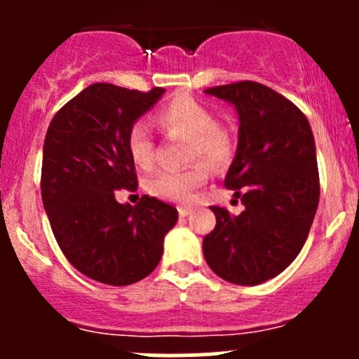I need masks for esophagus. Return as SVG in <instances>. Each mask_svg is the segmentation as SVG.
<instances>
[{
    "label": "esophagus",
    "instance_id": "34e87169",
    "mask_svg": "<svg viewBox=\"0 0 359 359\" xmlns=\"http://www.w3.org/2000/svg\"><path fill=\"white\" fill-rule=\"evenodd\" d=\"M191 213V208H187V206H179V215L180 217H187Z\"/></svg>",
    "mask_w": 359,
    "mask_h": 359
}]
</instances>
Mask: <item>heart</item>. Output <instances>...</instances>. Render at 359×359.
I'll return each instance as SVG.
<instances>
[{
    "label": "heart",
    "instance_id": "obj_1",
    "mask_svg": "<svg viewBox=\"0 0 359 359\" xmlns=\"http://www.w3.org/2000/svg\"><path fill=\"white\" fill-rule=\"evenodd\" d=\"M158 125L166 133L187 139V158H203L180 172H159L147 182V191L165 201L186 203L193 200L198 187L208 180L210 166H222L233 156V135L226 126L215 123L213 112L200 100L179 95L163 106L156 114ZM128 154L140 170H151L154 161V142L146 123H135L126 137Z\"/></svg>",
    "mask_w": 359,
    "mask_h": 359
}]
</instances>
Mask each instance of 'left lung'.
<instances>
[{
	"mask_svg": "<svg viewBox=\"0 0 359 359\" xmlns=\"http://www.w3.org/2000/svg\"><path fill=\"white\" fill-rule=\"evenodd\" d=\"M205 93L238 112V147L224 186L245 210L231 215L210 206L217 224L203 240V253L217 276L253 287L283 273L307 240L320 201L313 130L295 104L260 83Z\"/></svg>",
	"mask_w": 359,
	"mask_h": 359,
	"instance_id": "left-lung-1",
	"label": "left lung"
}]
</instances>
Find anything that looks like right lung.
I'll return each mask as SVG.
<instances>
[{
    "label": "right lung",
    "mask_w": 359,
    "mask_h": 359,
    "mask_svg": "<svg viewBox=\"0 0 359 359\" xmlns=\"http://www.w3.org/2000/svg\"><path fill=\"white\" fill-rule=\"evenodd\" d=\"M163 93L93 83L53 116L46 132L41 198L53 236L69 262L100 283L125 287L149 276L179 219L175 206L147 194L137 206L114 196L137 189L126 137Z\"/></svg>",
    "instance_id": "obj_1"
}]
</instances>
